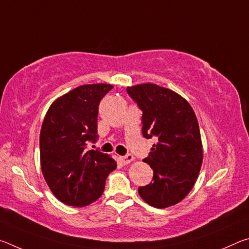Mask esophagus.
I'll return each instance as SVG.
<instances>
[{"mask_svg": "<svg viewBox=\"0 0 249 249\" xmlns=\"http://www.w3.org/2000/svg\"><path fill=\"white\" fill-rule=\"evenodd\" d=\"M121 162L123 163V165H127V163L132 162L134 160V156L132 154H126L123 157H121Z\"/></svg>", "mask_w": 249, "mask_h": 249, "instance_id": "esophagus-1", "label": "esophagus"}]
</instances>
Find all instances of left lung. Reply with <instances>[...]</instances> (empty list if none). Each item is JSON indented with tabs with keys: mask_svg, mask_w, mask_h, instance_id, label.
Returning <instances> with one entry per match:
<instances>
[{
	"mask_svg": "<svg viewBox=\"0 0 249 249\" xmlns=\"http://www.w3.org/2000/svg\"><path fill=\"white\" fill-rule=\"evenodd\" d=\"M126 92L142 112V136L156 138L144 159L153 180L138 193L155 208L175 205L191 191L203 160L196 116L182 96L157 84H138Z\"/></svg>",
	"mask_w": 249,
	"mask_h": 249,
	"instance_id": "left-lung-1",
	"label": "left lung"
}]
</instances>
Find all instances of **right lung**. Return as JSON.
Wrapping results in <instances>:
<instances>
[{
    "mask_svg": "<svg viewBox=\"0 0 249 249\" xmlns=\"http://www.w3.org/2000/svg\"><path fill=\"white\" fill-rule=\"evenodd\" d=\"M111 84H86L57 99L41 125L40 165L50 190L62 203L86 206L102 196L105 180L116 162L99 149L87 150L98 141L100 101Z\"/></svg>",
    "mask_w": 249,
    "mask_h": 249,
    "instance_id": "right-lung-1",
    "label": "right lung"
}]
</instances>
